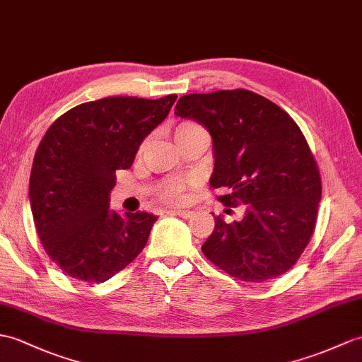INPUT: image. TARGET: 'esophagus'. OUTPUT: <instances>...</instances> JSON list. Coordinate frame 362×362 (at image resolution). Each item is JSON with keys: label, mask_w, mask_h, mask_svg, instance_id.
<instances>
[{"label": "esophagus", "mask_w": 362, "mask_h": 362, "mask_svg": "<svg viewBox=\"0 0 362 362\" xmlns=\"http://www.w3.org/2000/svg\"><path fill=\"white\" fill-rule=\"evenodd\" d=\"M171 213L174 216L182 217V219H188V217L192 216V211H189V209H171Z\"/></svg>", "instance_id": "1"}]
</instances>
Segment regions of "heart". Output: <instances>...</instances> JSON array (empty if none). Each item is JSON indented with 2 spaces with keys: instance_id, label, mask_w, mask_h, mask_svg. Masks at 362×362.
<instances>
[{
  "instance_id": "1",
  "label": "heart",
  "mask_w": 362,
  "mask_h": 362,
  "mask_svg": "<svg viewBox=\"0 0 362 362\" xmlns=\"http://www.w3.org/2000/svg\"><path fill=\"white\" fill-rule=\"evenodd\" d=\"M202 129L197 123L192 122H182L174 128V139L177 141V145H180L182 141L191 137L192 134ZM145 146V145H143ZM141 146V149H143ZM185 188H187V182L174 179V180H166L162 183L160 189H158V194L165 200L170 202V204H180L185 199Z\"/></svg>"
}]
</instances>
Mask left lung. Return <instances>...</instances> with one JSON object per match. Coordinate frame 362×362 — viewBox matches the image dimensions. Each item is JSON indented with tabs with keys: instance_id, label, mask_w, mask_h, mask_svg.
Here are the masks:
<instances>
[{
	"instance_id": "8db88e82",
	"label": "left lung",
	"mask_w": 362,
	"mask_h": 362,
	"mask_svg": "<svg viewBox=\"0 0 362 362\" xmlns=\"http://www.w3.org/2000/svg\"><path fill=\"white\" fill-rule=\"evenodd\" d=\"M174 114L211 134L209 185L226 191L217 199L225 206L245 205L239 222L214 217L211 236L202 245L206 259L245 282L287 273L315 231L322 192L299 126L282 107L247 89L183 95Z\"/></svg>"
}]
</instances>
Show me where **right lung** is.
Returning <instances> with one entry per match:
<instances>
[{
  "mask_svg": "<svg viewBox=\"0 0 362 362\" xmlns=\"http://www.w3.org/2000/svg\"><path fill=\"white\" fill-rule=\"evenodd\" d=\"M177 95L106 97L75 106L50 124L33 157L30 209L47 256L63 273L105 282L145 248L157 216L109 208L115 171L128 170Z\"/></svg>",
  "mask_w": 362,
  "mask_h": 362,
  "instance_id": "add662e5",
  "label": "right lung"
}]
</instances>
